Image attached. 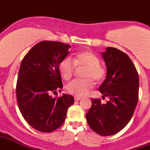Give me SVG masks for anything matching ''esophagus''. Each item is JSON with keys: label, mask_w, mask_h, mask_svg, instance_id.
I'll list each match as a JSON object with an SVG mask.
<instances>
[{"label": "esophagus", "mask_w": 150, "mask_h": 150, "mask_svg": "<svg viewBox=\"0 0 150 150\" xmlns=\"http://www.w3.org/2000/svg\"><path fill=\"white\" fill-rule=\"evenodd\" d=\"M81 97H76V96L74 97V100H81Z\"/></svg>", "instance_id": "obj_1"}]
</instances>
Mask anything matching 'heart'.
Segmentation results:
<instances>
[{
    "label": "heart",
    "instance_id": "1",
    "mask_svg": "<svg viewBox=\"0 0 150 150\" xmlns=\"http://www.w3.org/2000/svg\"><path fill=\"white\" fill-rule=\"evenodd\" d=\"M76 68H85L82 76L84 79L72 81L66 86L69 93L76 97H83L93 87V80L100 82L106 76V69L100 63V58L95 53L89 51L81 52L73 59L66 57L59 64V72L64 80L71 79Z\"/></svg>",
    "mask_w": 150,
    "mask_h": 150
}]
</instances>
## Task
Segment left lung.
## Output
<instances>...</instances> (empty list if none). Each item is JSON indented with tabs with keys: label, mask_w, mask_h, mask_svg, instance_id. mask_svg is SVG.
<instances>
[{
	"label": "left lung",
	"mask_w": 150,
	"mask_h": 150,
	"mask_svg": "<svg viewBox=\"0 0 150 150\" xmlns=\"http://www.w3.org/2000/svg\"><path fill=\"white\" fill-rule=\"evenodd\" d=\"M106 64V78L99 91L109 100L91 99L92 106L86 114L89 127L101 136L118 133L132 118L138 101L139 77L129 56L112 47L101 52Z\"/></svg>",
	"instance_id": "8db88e82"
}]
</instances>
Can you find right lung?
<instances>
[{
	"label": "right lung",
	"mask_w": 150,
	"mask_h": 150,
	"mask_svg": "<svg viewBox=\"0 0 150 150\" xmlns=\"http://www.w3.org/2000/svg\"><path fill=\"white\" fill-rule=\"evenodd\" d=\"M69 45L44 40L23 58L17 82L19 110L30 126L43 133L56 130L64 123L67 110L74 103L73 96L53 98L62 88L59 64L69 53Z\"/></svg>",
	"instance_id": "obj_1"
}]
</instances>
